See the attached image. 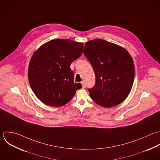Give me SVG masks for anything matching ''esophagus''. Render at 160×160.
<instances>
[{"mask_svg": "<svg viewBox=\"0 0 160 160\" xmlns=\"http://www.w3.org/2000/svg\"><path fill=\"white\" fill-rule=\"evenodd\" d=\"M82 88H85L86 87L85 84L84 83V82H82Z\"/></svg>", "mask_w": 160, "mask_h": 160, "instance_id": "esophagus-1", "label": "esophagus"}]
</instances>
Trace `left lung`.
I'll return each mask as SVG.
<instances>
[{"instance_id": "1", "label": "left lung", "mask_w": 160, "mask_h": 160, "mask_svg": "<svg viewBox=\"0 0 160 160\" xmlns=\"http://www.w3.org/2000/svg\"><path fill=\"white\" fill-rule=\"evenodd\" d=\"M83 53L91 63L96 76L93 87L88 89L98 105L110 108L123 102L132 90L135 65L123 47L97 38L87 42Z\"/></svg>"}]
</instances>
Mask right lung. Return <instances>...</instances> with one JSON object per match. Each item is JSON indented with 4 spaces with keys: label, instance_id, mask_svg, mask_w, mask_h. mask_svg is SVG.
I'll use <instances>...</instances> for the list:
<instances>
[{
    "label": "right lung",
    "instance_id": "1",
    "mask_svg": "<svg viewBox=\"0 0 160 160\" xmlns=\"http://www.w3.org/2000/svg\"><path fill=\"white\" fill-rule=\"evenodd\" d=\"M83 44L55 39L41 45L28 65V78L37 97L44 104L58 107L69 102L81 83H74L72 62L81 56Z\"/></svg>",
    "mask_w": 160,
    "mask_h": 160
}]
</instances>
